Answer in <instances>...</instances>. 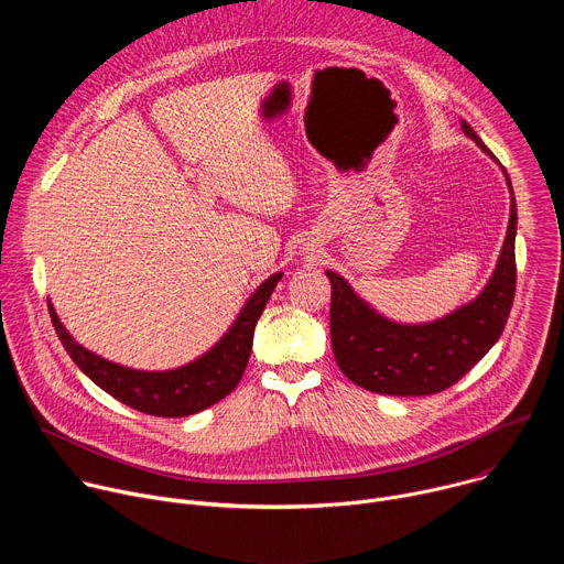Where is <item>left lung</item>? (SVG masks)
I'll use <instances>...</instances> for the list:
<instances>
[{
  "label": "left lung",
  "instance_id": "left-lung-1",
  "mask_svg": "<svg viewBox=\"0 0 564 564\" xmlns=\"http://www.w3.org/2000/svg\"><path fill=\"white\" fill-rule=\"evenodd\" d=\"M462 131L498 163L464 120ZM505 178L511 192V214L498 265L485 290L451 314L429 324H397L372 310L341 274L326 270L333 285V352L352 383L379 394H435L459 381L496 346L516 294L518 209L507 172Z\"/></svg>",
  "mask_w": 564,
  "mask_h": 564
}]
</instances>
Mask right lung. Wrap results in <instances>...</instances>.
<instances>
[{
  "instance_id": "1",
  "label": "right lung",
  "mask_w": 564,
  "mask_h": 564,
  "mask_svg": "<svg viewBox=\"0 0 564 564\" xmlns=\"http://www.w3.org/2000/svg\"><path fill=\"white\" fill-rule=\"evenodd\" d=\"M281 276L283 272H276L254 290L214 348L174 370H133L113 364L79 346L62 326L51 301L48 312L64 350L96 386L140 413L155 417H187L214 406L238 386L250 361L257 321Z\"/></svg>"
}]
</instances>
